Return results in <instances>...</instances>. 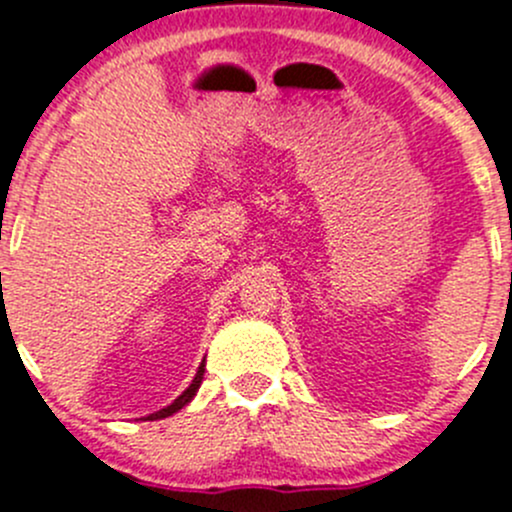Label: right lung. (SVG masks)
Returning a JSON list of instances; mask_svg holds the SVG:
<instances>
[{"label": "right lung", "instance_id": "1", "mask_svg": "<svg viewBox=\"0 0 512 512\" xmlns=\"http://www.w3.org/2000/svg\"><path fill=\"white\" fill-rule=\"evenodd\" d=\"M204 363H201L199 366V371H196V376H194V381H191V386L186 388L184 393H181L179 398H176L174 403H171V406H166V408H161V411H156V413H151L149 416V421H159V418H169V416H174L176 411H181V408L186 406V403H191V398L196 396V391H199V386H201V381H204Z\"/></svg>", "mask_w": 512, "mask_h": 512}]
</instances>
